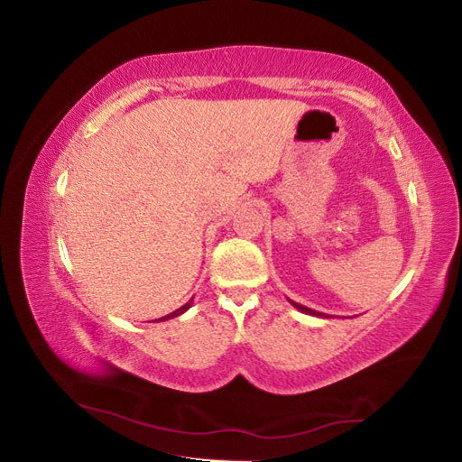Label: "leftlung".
<instances>
[{
  "mask_svg": "<svg viewBox=\"0 0 462 462\" xmlns=\"http://www.w3.org/2000/svg\"><path fill=\"white\" fill-rule=\"evenodd\" d=\"M290 303L297 309V310H301V312H305V315H312V317H328V315H324V312H319V310H312V309H307L305 305H300V303H293L291 300H290Z\"/></svg>",
  "mask_w": 462,
  "mask_h": 462,
  "instance_id": "1",
  "label": "left lung"
}]
</instances>
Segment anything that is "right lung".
Masks as SVG:
<instances>
[{
  "label": "right lung",
  "mask_w": 462,
  "mask_h": 462,
  "mask_svg": "<svg viewBox=\"0 0 462 462\" xmlns=\"http://www.w3.org/2000/svg\"><path fill=\"white\" fill-rule=\"evenodd\" d=\"M191 301L193 300H189L186 305H182L180 309H176V310H172L171 312V315H165V317H161V319H157V322H162V320H169V319H174V317H180L182 315V312H186L189 307H191Z\"/></svg>",
  "instance_id": "right-lung-1"
}]
</instances>
